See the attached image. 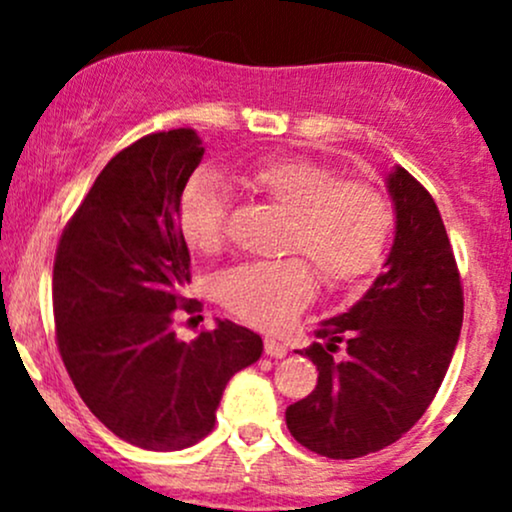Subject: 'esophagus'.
<instances>
[{
	"mask_svg": "<svg viewBox=\"0 0 512 512\" xmlns=\"http://www.w3.org/2000/svg\"><path fill=\"white\" fill-rule=\"evenodd\" d=\"M264 354L272 356V358H284L286 354H289V349H286L281 342H276L274 337H264Z\"/></svg>",
	"mask_w": 512,
	"mask_h": 512,
	"instance_id": "1",
	"label": "esophagus"
}]
</instances>
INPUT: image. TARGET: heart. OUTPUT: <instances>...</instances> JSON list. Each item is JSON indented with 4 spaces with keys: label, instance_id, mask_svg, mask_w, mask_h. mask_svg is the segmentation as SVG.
Here are the masks:
<instances>
[{
    "label": "heart",
    "instance_id": "obj_1",
    "mask_svg": "<svg viewBox=\"0 0 512 512\" xmlns=\"http://www.w3.org/2000/svg\"><path fill=\"white\" fill-rule=\"evenodd\" d=\"M255 195L289 214L286 250L301 252L327 284L363 276L383 257L392 228L387 197L366 180H339L330 166L301 156L264 158L245 170ZM226 192L209 173H197L178 199V231L190 250L216 252L226 231ZM301 257L250 262L216 281L219 301L260 327L286 325L313 296V272Z\"/></svg>",
    "mask_w": 512,
    "mask_h": 512
}]
</instances>
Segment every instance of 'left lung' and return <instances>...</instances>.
<instances>
[{"label": "left lung", "instance_id": "8db88e82", "mask_svg": "<svg viewBox=\"0 0 512 512\" xmlns=\"http://www.w3.org/2000/svg\"><path fill=\"white\" fill-rule=\"evenodd\" d=\"M395 240L385 272L349 310L322 322L305 356L317 385L286 409L298 443L354 460L399 440L436 397L462 330L464 298L440 211L419 180L387 175ZM344 341V359H334Z\"/></svg>", "mask_w": 512, "mask_h": 512}]
</instances>
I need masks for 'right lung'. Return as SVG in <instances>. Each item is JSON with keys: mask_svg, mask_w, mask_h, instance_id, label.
I'll return each mask as SVG.
<instances>
[{"mask_svg": "<svg viewBox=\"0 0 512 512\" xmlns=\"http://www.w3.org/2000/svg\"><path fill=\"white\" fill-rule=\"evenodd\" d=\"M204 156L195 129L122 149L64 228L52 269L57 346L86 407L117 438L182 450L209 436L228 380L262 356L260 334L216 320L192 342L175 334L190 250L178 199Z\"/></svg>", "mask_w": 512, "mask_h": 512, "instance_id": "obj_1", "label": "right lung"}]
</instances>
